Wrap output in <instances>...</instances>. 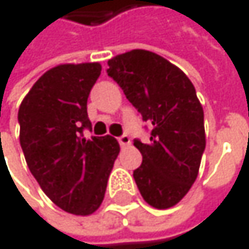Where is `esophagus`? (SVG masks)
<instances>
[{
	"mask_svg": "<svg viewBox=\"0 0 249 249\" xmlns=\"http://www.w3.org/2000/svg\"><path fill=\"white\" fill-rule=\"evenodd\" d=\"M117 141H119L120 146H123V148L130 145V138H129L127 135H122V136H119V138H117Z\"/></svg>",
	"mask_w": 249,
	"mask_h": 249,
	"instance_id": "1",
	"label": "esophagus"
}]
</instances>
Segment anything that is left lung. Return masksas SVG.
I'll use <instances>...</instances> for the list:
<instances>
[{
    "label": "left lung",
    "instance_id": "obj_1",
    "mask_svg": "<svg viewBox=\"0 0 249 249\" xmlns=\"http://www.w3.org/2000/svg\"><path fill=\"white\" fill-rule=\"evenodd\" d=\"M107 73L151 127L145 143L133 141L142 154V164L133 170L138 189L149 205L170 208L195 182L205 149L195 88L179 67L145 50L108 60Z\"/></svg>",
    "mask_w": 249,
    "mask_h": 249
}]
</instances>
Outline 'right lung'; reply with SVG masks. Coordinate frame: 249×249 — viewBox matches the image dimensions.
<instances>
[{
    "label": "right lung",
    "mask_w": 249,
    "mask_h": 249,
    "mask_svg": "<svg viewBox=\"0 0 249 249\" xmlns=\"http://www.w3.org/2000/svg\"><path fill=\"white\" fill-rule=\"evenodd\" d=\"M100 74V63L60 64L36 80L17 116L30 173L55 205L76 215L98 210L120 151L108 135L83 138L92 129L86 104Z\"/></svg>",
    "instance_id": "right-lung-1"
}]
</instances>
